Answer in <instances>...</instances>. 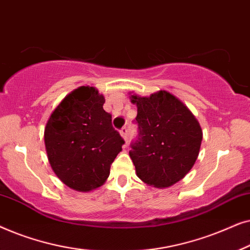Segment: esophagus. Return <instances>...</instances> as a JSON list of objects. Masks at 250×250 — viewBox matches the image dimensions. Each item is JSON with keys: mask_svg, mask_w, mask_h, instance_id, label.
Returning <instances> with one entry per match:
<instances>
[{"mask_svg": "<svg viewBox=\"0 0 250 250\" xmlns=\"http://www.w3.org/2000/svg\"><path fill=\"white\" fill-rule=\"evenodd\" d=\"M119 133H121L122 138L124 139L125 141H126V140H127V128H126V127H123V128L121 129V132H119Z\"/></svg>", "mask_w": 250, "mask_h": 250, "instance_id": "obj_1", "label": "esophagus"}]
</instances>
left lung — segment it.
<instances>
[{"label": "left lung", "instance_id": "obj_1", "mask_svg": "<svg viewBox=\"0 0 250 250\" xmlns=\"http://www.w3.org/2000/svg\"><path fill=\"white\" fill-rule=\"evenodd\" d=\"M138 107L139 136L129 151L136 175L155 188L182 180L199 155L203 131L189 108L167 91L129 97Z\"/></svg>", "mask_w": 250, "mask_h": 250}]
</instances>
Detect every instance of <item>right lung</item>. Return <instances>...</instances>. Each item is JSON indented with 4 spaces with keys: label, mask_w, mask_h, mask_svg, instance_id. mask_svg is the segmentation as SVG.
Returning <instances> with one entry per match:
<instances>
[{
    "label": "right lung",
    "mask_w": 250,
    "mask_h": 250,
    "mask_svg": "<svg viewBox=\"0 0 250 250\" xmlns=\"http://www.w3.org/2000/svg\"><path fill=\"white\" fill-rule=\"evenodd\" d=\"M104 97L93 86L67 95L44 129L47 158L56 175L71 189L87 192L101 187L124 140L104 111Z\"/></svg>",
    "instance_id": "add662e5"
}]
</instances>
